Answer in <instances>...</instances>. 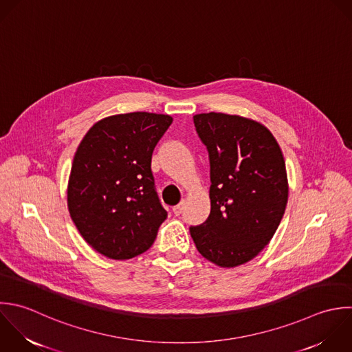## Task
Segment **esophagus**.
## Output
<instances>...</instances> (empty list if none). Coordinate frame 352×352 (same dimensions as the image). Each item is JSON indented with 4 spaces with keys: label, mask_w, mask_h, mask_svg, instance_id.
<instances>
[{
    "label": "esophagus",
    "mask_w": 352,
    "mask_h": 352,
    "mask_svg": "<svg viewBox=\"0 0 352 352\" xmlns=\"http://www.w3.org/2000/svg\"><path fill=\"white\" fill-rule=\"evenodd\" d=\"M184 206H185L184 201H181L179 204H177L175 207H173V212H174L175 215H181V212L184 211Z\"/></svg>",
    "instance_id": "34e87169"
}]
</instances>
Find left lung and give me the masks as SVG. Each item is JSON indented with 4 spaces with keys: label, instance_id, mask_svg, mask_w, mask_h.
Masks as SVG:
<instances>
[{
    "label": "left lung",
    "instance_id": "8db88e82",
    "mask_svg": "<svg viewBox=\"0 0 352 352\" xmlns=\"http://www.w3.org/2000/svg\"><path fill=\"white\" fill-rule=\"evenodd\" d=\"M211 164V212L190 228L197 251L219 267L258 256L278 229L288 203L283 151L258 120L222 112L193 116Z\"/></svg>",
    "mask_w": 352,
    "mask_h": 352
}]
</instances>
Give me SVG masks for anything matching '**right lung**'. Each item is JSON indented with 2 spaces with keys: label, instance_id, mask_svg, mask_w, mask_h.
<instances>
[{
  "label": "right lung",
  "instance_id": "obj_1",
  "mask_svg": "<svg viewBox=\"0 0 352 352\" xmlns=\"http://www.w3.org/2000/svg\"><path fill=\"white\" fill-rule=\"evenodd\" d=\"M171 122L163 113L111 115L79 142L67 206L78 232L98 254L124 261L153 244L167 212L155 192L152 152Z\"/></svg>",
  "mask_w": 352,
  "mask_h": 352
}]
</instances>
